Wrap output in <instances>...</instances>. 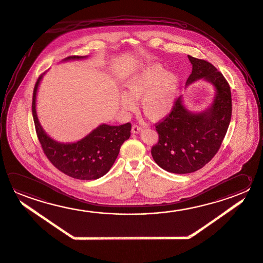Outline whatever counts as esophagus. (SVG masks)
<instances>
[{
	"mask_svg": "<svg viewBox=\"0 0 263 263\" xmlns=\"http://www.w3.org/2000/svg\"><path fill=\"white\" fill-rule=\"evenodd\" d=\"M142 130V127L141 126H139L137 124L133 125V128H132V132L134 133V134H138Z\"/></svg>",
	"mask_w": 263,
	"mask_h": 263,
	"instance_id": "34e87169",
	"label": "esophagus"
}]
</instances>
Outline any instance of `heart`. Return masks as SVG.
<instances>
[{"label":"heart","instance_id":"b5f03b06","mask_svg":"<svg viewBox=\"0 0 263 263\" xmlns=\"http://www.w3.org/2000/svg\"><path fill=\"white\" fill-rule=\"evenodd\" d=\"M126 93L120 96L121 108L132 112L140 99L141 108L150 120H158L171 113L180 87L176 73L167 72L158 63L149 64L126 82Z\"/></svg>","mask_w":263,"mask_h":263}]
</instances>
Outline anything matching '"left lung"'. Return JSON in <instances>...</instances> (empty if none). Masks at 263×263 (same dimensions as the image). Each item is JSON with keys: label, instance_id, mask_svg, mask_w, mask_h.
I'll return each mask as SVG.
<instances>
[{"label": "left lung", "instance_id": "8db88e82", "mask_svg": "<svg viewBox=\"0 0 263 263\" xmlns=\"http://www.w3.org/2000/svg\"><path fill=\"white\" fill-rule=\"evenodd\" d=\"M193 70L187 83L205 79L216 88L213 105L193 114L178 97L171 113L158 121V143L152 146L154 160L163 170L185 174L200 170L214 158L227 133L232 118L229 83L211 63L188 55Z\"/></svg>", "mask_w": 263, "mask_h": 263}]
</instances>
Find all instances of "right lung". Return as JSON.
Here are the masks:
<instances>
[{"label": "right lung", "mask_w": 263, "mask_h": 263, "mask_svg": "<svg viewBox=\"0 0 263 263\" xmlns=\"http://www.w3.org/2000/svg\"><path fill=\"white\" fill-rule=\"evenodd\" d=\"M85 57L70 55L65 60L81 59ZM39 76L32 96V115L39 142L43 153L54 167L67 176L78 180H96L104 176L113 166L120 153V146L130 136L132 124L120 126L103 124L85 138L73 143H60L50 138L39 123L36 114V93L43 78Z\"/></svg>", "instance_id": "right-lung-1"}]
</instances>
